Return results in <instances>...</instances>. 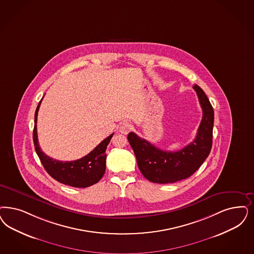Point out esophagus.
<instances>
[{
    "mask_svg": "<svg viewBox=\"0 0 254 254\" xmlns=\"http://www.w3.org/2000/svg\"><path fill=\"white\" fill-rule=\"evenodd\" d=\"M131 129V125H130L129 123L127 122L123 123L122 125L120 126V128H119L120 132L123 133V134H126V135H127V134H128Z\"/></svg>",
    "mask_w": 254,
    "mask_h": 254,
    "instance_id": "34e87169",
    "label": "esophagus"
}]
</instances>
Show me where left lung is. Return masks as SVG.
I'll return each mask as SVG.
<instances>
[{"label": "left lung", "instance_id": "1", "mask_svg": "<svg viewBox=\"0 0 254 254\" xmlns=\"http://www.w3.org/2000/svg\"><path fill=\"white\" fill-rule=\"evenodd\" d=\"M202 110V118L195 139L184 148L170 152L156 147L134 132L127 140L137 158L140 173L150 182L168 184L181 181L192 175L209 155L212 147L214 110L204 92L193 86Z\"/></svg>", "mask_w": 254, "mask_h": 254}]
</instances>
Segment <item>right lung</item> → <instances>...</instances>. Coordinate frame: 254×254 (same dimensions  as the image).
I'll use <instances>...</instances> for the list:
<instances>
[{"instance_id": "right-lung-1", "label": "right lung", "mask_w": 254, "mask_h": 254, "mask_svg": "<svg viewBox=\"0 0 254 254\" xmlns=\"http://www.w3.org/2000/svg\"><path fill=\"white\" fill-rule=\"evenodd\" d=\"M42 99L36 108L33 139L37 156L47 173L62 184L74 188H87L97 183L104 175L106 170V149L114 133L102 140L96 148L83 158L73 161H60L50 158L42 152L37 139V114Z\"/></svg>"}]
</instances>
